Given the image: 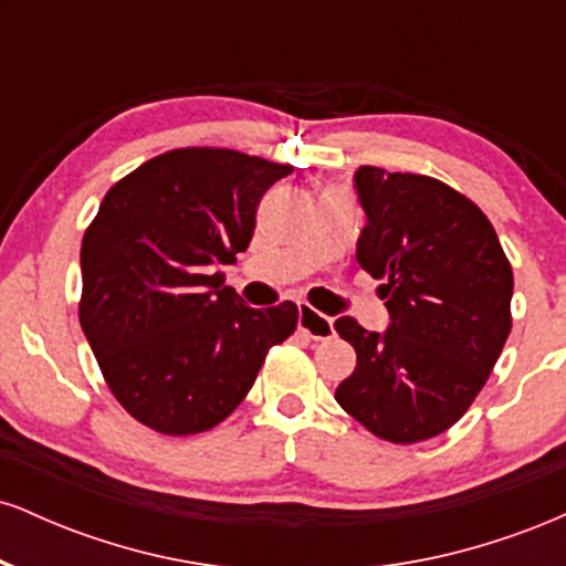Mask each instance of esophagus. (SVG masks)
<instances>
[{
  "label": "esophagus",
  "instance_id": "1",
  "mask_svg": "<svg viewBox=\"0 0 566 566\" xmlns=\"http://www.w3.org/2000/svg\"><path fill=\"white\" fill-rule=\"evenodd\" d=\"M297 327H301L308 337H314V340H327V337L335 335L333 319L305 303L297 305Z\"/></svg>",
  "mask_w": 566,
  "mask_h": 566
}]
</instances>
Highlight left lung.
<instances>
[{"label":"left lung","instance_id":"obj_1","mask_svg":"<svg viewBox=\"0 0 566 566\" xmlns=\"http://www.w3.org/2000/svg\"><path fill=\"white\" fill-rule=\"evenodd\" d=\"M356 261L382 279L386 333L335 322L356 369L335 399L375 437L415 444L458 423L511 333L513 271L486 216L428 175L359 167Z\"/></svg>","mask_w":566,"mask_h":566}]
</instances>
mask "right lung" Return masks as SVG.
<instances>
[{"label": "right lung", "mask_w": 566, "mask_h": 566, "mask_svg": "<svg viewBox=\"0 0 566 566\" xmlns=\"http://www.w3.org/2000/svg\"><path fill=\"white\" fill-rule=\"evenodd\" d=\"M290 165L175 148L108 188L82 239L80 322L122 407L167 437L210 431L242 405L297 305L250 308L220 287Z\"/></svg>", "instance_id": "1"}]
</instances>
